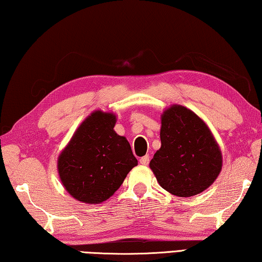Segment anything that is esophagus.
Wrapping results in <instances>:
<instances>
[{"instance_id": "obj_1", "label": "esophagus", "mask_w": 262, "mask_h": 262, "mask_svg": "<svg viewBox=\"0 0 262 262\" xmlns=\"http://www.w3.org/2000/svg\"><path fill=\"white\" fill-rule=\"evenodd\" d=\"M149 162H150V157H149V155H145V156H143V157H141V158H140V163L142 164V165H148Z\"/></svg>"}]
</instances>
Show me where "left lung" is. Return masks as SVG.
<instances>
[{
  "label": "left lung",
  "instance_id": "obj_1",
  "mask_svg": "<svg viewBox=\"0 0 262 262\" xmlns=\"http://www.w3.org/2000/svg\"><path fill=\"white\" fill-rule=\"evenodd\" d=\"M161 142L150 167L164 189L187 198L214 183L222 168V154L209 128L194 112L179 105L166 110Z\"/></svg>",
  "mask_w": 262,
  "mask_h": 262
}]
</instances>
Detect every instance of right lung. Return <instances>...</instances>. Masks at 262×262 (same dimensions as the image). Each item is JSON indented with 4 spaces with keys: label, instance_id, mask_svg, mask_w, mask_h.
Listing matches in <instances>:
<instances>
[{
    "label": "right lung",
    "instance_id": "right-lung-1",
    "mask_svg": "<svg viewBox=\"0 0 262 262\" xmlns=\"http://www.w3.org/2000/svg\"><path fill=\"white\" fill-rule=\"evenodd\" d=\"M115 115L100 111L82 122L57 162L62 184L78 201L99 203L120 187L137 159L114 132Z\"/></svg>",
    "mask_w": 262,
    "mask_h": 262
}]
</instances>
